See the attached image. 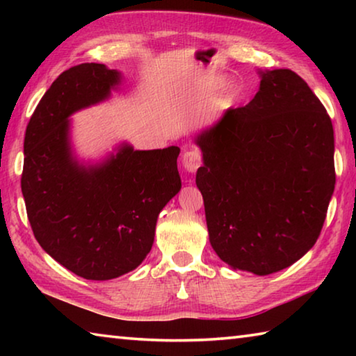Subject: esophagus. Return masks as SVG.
Here are the masks:
<instances>
[{"label":"esophagus","instance_id":"obj_1","mask_svg":"<svg viewBox=\"0 0 356 356\" xmlns=\"http://www.w3.org/2000/svg\"><path fill=\"white\" fill-rule=\"evenodd\" d=\"M202 159H201V152L196 149H190L185 150L182 155V166L186 172H196L197 168L201 166Z\"/></svg>","mask_w":356,"mask_h":356}]
</instances>
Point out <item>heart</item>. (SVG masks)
Instances as JSON below:
<instances>
[{
  "label": "heart",
  "instance_id": "obj_1",
  "mask_svg": "<svg viewBox=\"0 0 356 356\" xmlns=\"http://www.w3.org/2000/svg\"><path fill=\"white\" fill-rule=\"evenodd\" d=\"M222 84H225V80H222V78H216L213 83V89H220Z\"/></svg>",
  "mask_w": 356,
  "mask_h": 356
}]
</instances>
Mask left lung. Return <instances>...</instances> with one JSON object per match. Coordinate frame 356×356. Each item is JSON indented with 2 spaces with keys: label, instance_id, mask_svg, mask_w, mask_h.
<instances>
[{
  "label": "left lung",
  "instance_id": "obj_1",
  "mask_svg": "<svg viewBox=\"0 0 356 356\" xmlns=\"http://www.w3.org/2000/svg\"><path fill=\"white\" fill-rule=\"evenodd\" d=\"M248 105L195 135L209 240L232 270L265 276L297 262L322 231L334 191L331 119L289 69L257 70Z\"/></svg>",
  "mask_w": 356,
  "mask_h": 356
}]
</instances>
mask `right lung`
<instances>
[{
    "label": "right lung",
    "instance_id": "obj_1",
    "mask_svg": "<svg viewBox=\"0 0 356 356\" xmlns=\"http://www.w3.org/2000/svg\"><path fill=\"white\" fill-rule=\"evenodd\" d=\"M122 80V72L105 64L70 67L26 127L22 193L34 237L84 280L135 270L152 248L160 212L182 186L177 146L136 150L122 141L99 159L76 154L70 116L106 102Z\"/></svg>",
    "mask_w": 356,
    "mask_h": 356
}]
</instances>
